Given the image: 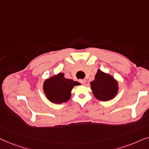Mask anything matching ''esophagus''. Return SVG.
Returning <instances> with one entry per match:
<instances>
[{
    "mask_svg": "<svg viewBox=\"0 0 149 149\" xmlns=\"http://www.w3.org/2000/svg\"><path fill=\"white\" fill-rule=\"evenodd\" d=\"M79 82H80L81 84H85V83H86V79H79Z\"/></svg>",
    "mask_w": 149,
    "mask_h": 149,
    "instance_id": "obj_1",
    "label": "esophagus"
}]
</instances>
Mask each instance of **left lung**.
<instances>
[{"label":"left lung","instance_id":"8db88e82","mask_svg":"<svg viewBox=\"0 0 149 149\" xmlns=\"http://www.w3.org/2000/svg\"><path fill=\"white\" fill-rule=\"evenodd\" d=\"M91 90L97 99L102 101L112 99L118 91L117 81L110 75L98 70L95 80L91 82Z\"/></svg>","mask_w":149,"mask_h":149}]
</instances>
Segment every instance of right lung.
<instances>
[{
	"label": "right lung",
	"instance_id": "1",
	"mask_svg": "<svg viewBox=\"0 0 149 149\" xmlns=\"http://www.w3.org/2000/svg\"><path fill=\"white\" fill-rule=\"evenodd\" d=\"M75 85H79V83L65 78L64 74L60 73L47 79L43 88L48 99L52 102L59 104L70 99L71 91Z\"/></svg>",
	"mask_w": 149,
	"mask_h": 149
}]
</instances>
